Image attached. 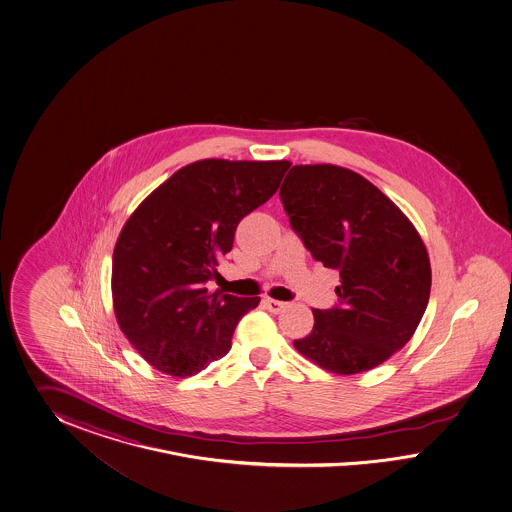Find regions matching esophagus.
Masks as SVG:
<instances>
[{
    "label": "esophagus",
    "mask_w": 512,
    "mask_h": 512,
    "mask_svg": "<svg viewBox=\"0 0 512 512\" xmlns=\"http://www.w3.org/2000/svg\"><path fill=\"white\" fill-rule=\"evenodd\" d=\"M264 306L272 313H279V311L287 308V302H281V300H274V298H264Z\"/></svg>",
    "instance_id": "obj_1"
}]
</instances>
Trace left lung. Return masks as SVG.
I'll list each match as a JSON object with an SVG mask.
<instances>
[{"label":"left lung","instance_id":"left-lung-1","mask_svg":"<svg viewBox=\"0 0 512 512\" xmlns=\"http://www.w3.org/2000/svg\"><path fill=\"white\" fill-rule=\"evenodd\" d=\"M279 197L315 261L341 278L338 306L311 310L315 323L296 351L338 375L383 364L428 306L432 268L419 231L381 189L338 165H295Z\"/></svg>","mask_w":512,"mask_h":512}]
</instances>
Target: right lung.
Returning <instances> with one entry per match:
<instances>
[{"instance_id": "right-lung-1", "label": "right lung", "mask_w": 512, "mask_h": 512, "mask_svg": "<svg viewBox=\"0 0 512 512\" xmlns=\"http://www.w3.org/2000/svg\"><path fill=\"white\" fill-rule=\"evenodd\" d=\"M289 161L201 159L174 172L125 221L112 255V306L155 370L191 377L233 345L261 298L210 295L204 283L233 249L244 217L268 201Z\"/></svg>"}]
</instances>
